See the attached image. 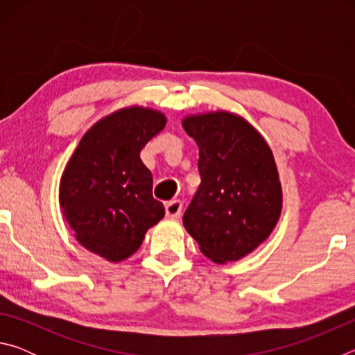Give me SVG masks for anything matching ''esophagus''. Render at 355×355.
I'll use <instances>...</instances> for the list:
<instances>
[{"label":"esophagus","mask_w":355,"mask_h":355,"mask_svg":"<svg viewBox=\"0 0 355 355\" xmlns=\"http://www.w3.org/2000/svg\"><path fill=\"white\" fill-rule=\"evenodd\" d=\"M182 209H183L182 200H171V202L166 203V216L169 219L180 218V214H182Z\"/></svg>","instance_id":"esophagus-1"}]
</instances>
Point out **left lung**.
I'll use <instances>...</instances> for the list:
<instances>
[{
  "label": "left lung",
  "mask_w": 355,
  "mask_h": 355,
  "mask_svg": "<svg viewBox=\"0 0 355 355\" xmlns=\"http://www.w3.org/2000/svg\"><path fill=\"white\" fill-rule=\"evenodd\" d=\"M199 147L200 186L184 228L214 263L238 261L274 230L282 186L271 148L243 117L216 111L183 119Z\"/></svg>",
  "instance_id": "obj_1"
}]
</instances>
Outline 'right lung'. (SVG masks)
<instances>
[{"instance_id": "1", "label": "right lung", "mask_w": 355, "mask_h": 355, "mask_svg": "<svg viewBox=\"0 0 355 355\" xmlns=\"http://www.w3.org/2000/svg\"><path fill=\"white\" fill-rule=\"evenodd\" d=\"M166 127L163 112L123 107L83 136L61 178L62 213L83 248L122 261L141 248L150 227L164 218L152 194L153 177L141 150Z\"/></svg>"}]
</instances>
